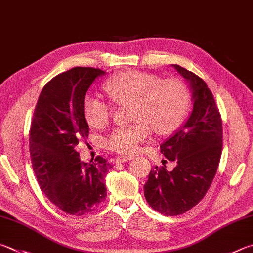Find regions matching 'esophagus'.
<instances>
[{"label": "esophagus", "instance_id": "esophagus-1", "mask_svg": "<svg viewBox=\"0 0 253 253\" xmlns=\"http://www.w3.org/2000/svg\"><path fill=\"white\" fill-rule=\"evenodd\" d=\"M132 158H134V156H118V157L116 158V163L117 164H121V163H126V162H129V160H131Z\"/></svg>", "mask_w": 253, "mask_h": 253}]
</instances>
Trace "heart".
<instances>
[{"mask_svg": "<svg viewBox=\"0 0 253 253\" xmlns=\"http://www.w3.org/2000/svg\"><path fill=\"white\" fill-rule=\"evenodd\" d=\"M104 89L117 104H130L128 126L117 127L105 138V146L119 154L132 155L149 139L153 129L169 135L180 126L189 107V94L178 80L162 81L157 75L139 71H127L109 79ZM83 113L88 125L106 126L112 107L95 96H86Z\"/></svg>", "mask_w": 253, "mask_h": 253, "instance_id": "1", "label": "heart"}]
</instances>
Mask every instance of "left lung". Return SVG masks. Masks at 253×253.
I'll return each mask as SVG.
<instances>
[{"label": "left lung", "instance_id": "8db88e82", "mask_svg": "<svg viewBox=\"0 0 253 253\" xmlns=\"http://www.w3.org/2000/svg\"><path fill=\"white\" fill-rule=\"evenodd\" d=\"M189 83L194 107L189 118L160 151L177 165L151 168L144 195L151 208L165 215L187 212L204 198L219 166L222 150V121L211 90L204 80L179 65H172Z\"/></svg>", "mask_w": 253, "mask_h": 253}]
</instances>
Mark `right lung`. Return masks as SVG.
<instances>
[{
    "mask_svg": "<svg viewBox=\"0 0 253 253\" xmlns=\"http://www.w3.org/2000/svg\"><path fill=\"white\" fill-rule=\"evenodd\" d=\"M105 72L74 67L44 86L30 130V154L36 179L47 198L71 215L94 211L107 196L105 177L112 165L97 156L81 162L77 145L88 137L83 113L87 90Z\"/></svg>",
    "mask_w": 253,
    "mask_h": 253,
    "instance_id": "obj_1",
    "label": "right lung"
}]
</instances>
